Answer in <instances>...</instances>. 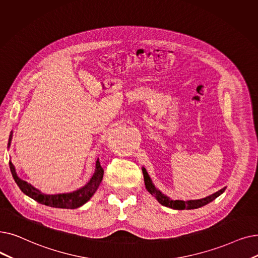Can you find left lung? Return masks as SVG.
I'll list each match as a JSON object with an SVG mask.
<instances>
[{"instance_id":"left-lung-1","label":"left lung","mask_w":258,"mask_h":258,"mask_svg":"<svg viewBox=\"0 0 258 258\" xmlns=\"http://www.w3.org/2000/svg\"><path fill=\"white\" fill-rule=\"evenodd\" d=\"M142 174H143V178H144L145 187H147L149 193L151 195H153L157 200H158V203L160 205L167 207V208L174 209V210H194V209L201 208V207H204V206L212 203L213 200L216 199L218 196H220L226 189V187H223V188L219 189L218 192L212 194L210 196H207L205 198H201V199L185 200V201L184 200H174V199H171L169 196L164 195L160 191V189H158L155 186L150 175L148 174L147 170H145V167H142Z\"/></svg>"}]
</instances>
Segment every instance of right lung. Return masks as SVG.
<instances>
[{
  "label": "right lung",
  "instance_id": "obj_1",
  "mask_svg": "<svg viewBox=\"0 0 258 258\" xmlns=\"http://www.w3.org/2000/svg\"><path fill=\"white\" fill-rule=\"evenodd\" d=\"M11 139H13V131L10 132L9 139H8V149L10 148ZM9 166H10V172L13 174V177L15 181L17 182L20 189L28 197L36 200L37 203L41 205H45L47 207L51 208H59V209H77L82 207L84 204L92 198V196L97 191L100 183L102 181L103 178V169L102 166L100 165L99 158L96 161L95 166V172L89 179V181L83 185L82 187L76 189V191L70 192V193H58V194H45L42 193L40 189L31 185L29 182L21 179L16 171V167L14 163L9 160Z\"/></svg>",
  "mask_w": 258,
  "mask_h": 258
}]
</instances>
